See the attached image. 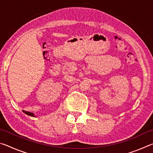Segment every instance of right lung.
<instances>
[{"label":"right lung","mask_w":153,"mask_h":153,"mask_svg":"<svg viewBox=\"0 0 153 153\" xmlns=\"http://www.w3.org/2000/svg\"><path fill=\"white\" fill-rule=\"evenodd\" d=\"M24 111V113L26 114L27 115H30V116H32V117H35V115H33L32 113H30V112H27V111Z\"/></svg>","instance_id":"add662e5"}]
</instances>
